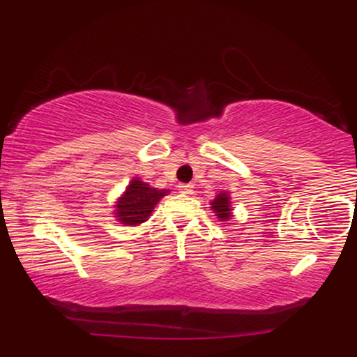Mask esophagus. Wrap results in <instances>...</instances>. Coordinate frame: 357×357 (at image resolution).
I'll return each mask as SVG.
<instances>
[{
  "label": "esophagus",
  "instance_id": "esophagus-1",
  "mask_svg": "<svg viewBox=\"0 0 357 357\" xmlns=\"http://www.w3.org/2000/svg\"><path fill=\"white\" fill-rule=\"evenodd\" d=\"M179 191L184 192V195H191L192 192V184H179Z\"/></svg>",
  "mask_w": 357,
  "mask_h": 357
}]
</instances>
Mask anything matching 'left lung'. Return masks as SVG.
I'll return each instance as SVG.
<instances>
[{
    "mask_svg": "<svg viewBox=\"0 0 357 357\" xmlns=\"http://www.w3.org/2000/svg\"><path fill=\"white\" fill-rule=\"evenodd\" d=\"M211 208L215 210L216 216H218L221 221H227L230 218L231 208H230V198H228V192H220V195L216 196L215 202L211 203Z\"/></svg>",
    "mask_w": 357,
    "mask_h": 357,
    "instance_id": "obj_1",
    "label": "left lung"
}]
</instances>
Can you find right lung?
<instances>
[{
    "mask_svg": "<svg viewBox=\"0 0 357 357\" xmlns=\"http://www.w3.org/2000/svg\"><path fill=\"white\" fill-rule=\"evenodd\" d=\"M166 192L167 190H155L149 184L134 178L122 198L117 202L116 215L119 221H122L124 225H132V227L146 221Z\"/></svg>",
    "mask_w": 357,
    "mask_h": 357,
    "instance_id": "right-lung-1",
    "label": "right lung"
}]
</instances>
